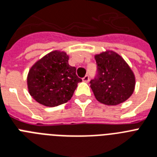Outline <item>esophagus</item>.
Here are the masks:
<instances>
[{"instance_id":"1","label":"esophagus","mask_w":157,"mask_h":157,"mask_svg":"<svg viewBox=\"0 0 157 157\" xmlns=\"http://www.w3.org/2000/svg\"><path fill=\"white\" fill-rule=\"evenodd\" d=\"M89 80H90V78H89V76L88 75L84 76V77L82 78V81L85 82H89Z\"/></svg>"}]
</instances>
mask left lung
Wrapping results in <instances>:
<instances>
[{
  "label": "left lung",
  "mask_w": 157,
  "mask_h": 157,
  "mask_svg": "<svg viewBox=\"0 0 157 157\" xmlns=\"http://www.w3.org/2000/svg\"><path fill=\"white\" fill-rule=\"evenodd\" d=\"M94 58L98 75L90 83L95 99L109 106L129 99L134 92L136 77L126 61L113 50L95 54Z\"/></svg>",
  "instance_id": "8db88e82"
}]
</instances>
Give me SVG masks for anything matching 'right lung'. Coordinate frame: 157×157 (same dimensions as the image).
<instances>
[{"label":"right lung","instance_id":"add662e5","mask_svg":"<svg viewBox=\"0 0 157 157\" xmlns=\"http://www.w3.org/2000/svg\"><path fill=\"white\" fill-rule=\"evenodd\" d=\"M68 60L67 53L54 50L31 67L27 75V86L29 94L37 103L53 107L71 99L82 79Z\"/></svg>","mask_w":157,"mask_h":157}]
</instances>
